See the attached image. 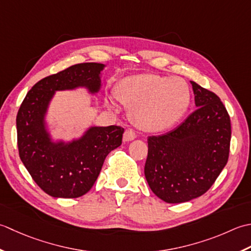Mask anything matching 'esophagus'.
<instances>
[{
    "label": "esophagus",
    "instance_id": "34e87169",
    "mask_svg": "<svg viewBox=\"0 0 251 251\" xmlns=\"http://www.w3.org/2000/svg\"><path fill=\"white\" fill-rule=\"evenodd\" d=\"M136 137V133L131 130V129H127L126 130L125 134H124V141L125 142H130V141H133Z\"/></svg>",
    "mask_w": 251,
    "mask_h": 251
}]
</instances>
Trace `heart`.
Instances as JSON below:
<instances>
[{
    "label": "heart",
    "mask_w": 251,
    "mask_h": 251,
    "mask_svg": "<svg viewBox=\"0 0 251 251\" xmlns=\"http://www.w3.org/2000/svg\"><path fill=\"white\" fill-rule=\"evenodd\" d=\"M117 97L131 107L130 117L140 129L151 132L167 130L180 121L191 104L190 86L177 76L139 75L126 78L116 90ZM115 106L114 96L106 99Z\"/></svg>",
    "instance_id": "obj_1"
}]
</instances>
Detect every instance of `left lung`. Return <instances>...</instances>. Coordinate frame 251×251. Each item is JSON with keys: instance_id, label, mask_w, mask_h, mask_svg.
<instances>
[{"instance_id": "1", "label": "left lung", "mask_w": 251, "mask_h": 251, "mask_svg": "<svg viewBox=\"0 0 251 251\" xmlns=\"http://www.w3.org/2000/svg\"><path fill=\"white\" fill-rule=\"evenodd\" d=\"M197 109L175 130L147 139L145 177L169 203L203 195L226 167L231 119L217 94L191 81Z\"/></svg>"}]
</instances>
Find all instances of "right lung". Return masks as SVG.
Masks as SVG:
<instances>
[{"instance_id":"right-lung-1","label":"right lung","mask_w":251,"mask_h":251,"mask_svg":"<svg viewBox=\"0 0 251 251\" xmlns=\"http://www.w3.org/2000/svg\"><path fill=\"white\" fill-rule=\"evenodd\" d=\"M103 64L70 66L35 83L19 107L17 145L19 157L33 181L52 197L76 198L94 185L105 158L122 143L125 129L118 126H93L80 140L53 143L44 116L55 91L85 86L91 93L100 88Z\"/></svg>"}]
</instances>
